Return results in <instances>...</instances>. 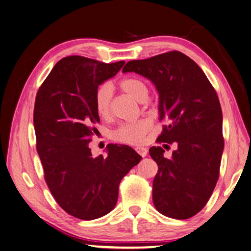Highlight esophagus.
I'll list each match as a JSON object with an SVG mask.
<instances>
[{
  "label": "esophagus",
  "mask_w": 251,
  "mask_h": 251,
  "mask_svg": "<svg viewBox=\"0 0 251 251\" xmlns=\"http://www.w3.org/2000/svg\"><path fill=\"white\" fill-rule=\"evenodd\" d=\"M135 151H136V153H139L142 156V157H145V156L148 155V150L143 148V146H136Z\"/></svg>",
  "instance_id": "34e87169"
}]
</instances>
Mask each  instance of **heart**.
Masks as SVG:
<instances>
[{
  "label": "heart",
  "instance_id": "obj_1",
  "mask_svg": "<svg viewBox=\"0 0 251 251\" xmlns=\"http://www.w3.org/2000/svg\"><path fill=\"white\" fill-rule=\"evenodd\" d=\"M119 86L122 91L129 94L136 100L145 101L149 96V87L146 83L139 77L127 76L122 78L119 82ZM111 99H112V86L105 83L97 88L95 93V108L101 118H108L111 115ZM152 127V124L146 118H142L136 121L121 124L113 131L112 136L116 141L126 144H139L149 133Z\"/></svg>",
  "mask_w": 251,
  "mask_h": 251
}]
</instances>
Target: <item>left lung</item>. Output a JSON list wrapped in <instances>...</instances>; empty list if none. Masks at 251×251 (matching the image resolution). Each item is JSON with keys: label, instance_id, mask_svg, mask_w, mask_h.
Segmentation results:
<instances>
[{"label": "left lung", "instance_id": "left-lung-1", "mask_svg": "<svg viewBox=\"0 0 251 251\" xmlns=\"http://www.w3.org/2000/svg\"><path fill=\"white\" fill-rule=\"evenodd\" d=\"M122 72L151 79L159 93L158 144L177 145L172 158L162 146L150 149L158 166L153 202L159 213L187 220L203 209L219 180L224 150L223 116L214 87L195 61L180 51L129 61Z\"/></svg>", "mask_w": 251, "mask_h": 251}]
</instances>
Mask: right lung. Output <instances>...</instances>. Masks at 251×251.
<instances>
[{
  "label": "right lung",
  "mask_w": 251,
  "mask_h": 251,
  "mask_svg": "<svg viewBox=\"0 0 251 251\" xmlns=\"http://www.w3.org/2000/svg\"><path fill=\"white\" fill-rule=\"evenodd\" d=\"M125 61L103 63L81 55L60 60L36 95L34 126L45 180L62 209L79 220H95L115 207L121 179L141 156L127 145H108L94 157L89 142L99 116L95 93Z\"/></svg>",
  "instance_id": "obj_1"
}]
</instances>
